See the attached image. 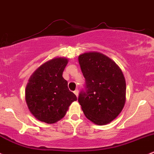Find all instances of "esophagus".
I'll return each instance as SVG.
<instances>
[{"label":"esophagus","instance_id":"1","mask_svg":"<svg viewBox=\"0 0 154 154\" xmlns=\"http://www.w3.org/2000/svg\"><path fill=\"white\" fill-rule=\"evenodd\" d=\"M74 94H75V95L77 96H77H78V95H79V91L77 89V90H75L74 91Z\"/></svg>","mask_w":154,"mask_h":154}]
</instances>
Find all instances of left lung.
<instances>
[{"label": "left lung", "instance_id": "obj_1", "mask_svg": "<svg viewBox=\"0 0 154 154\" xmlns=\"http://www.w3.org/2000/svg\"><path fill=\"white\" fill-rule=\"evenodd\" d=\"M85 79L78 102L85 117L97 125L113 121L126 102V81L119 66L100 52L82 54L78 58Z\"/></svg>", "mask_w": 154, "mask_h": 154}]
</instances>
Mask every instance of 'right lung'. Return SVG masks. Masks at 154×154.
<instances>
[{"mask_svg":"<svg viewBox=\"0 0 154 154\" xmlns=\"http://www.w3.org/2000/svg\"><path fill=\"white\" fill-rule=\"evenodd\" d=\"M68 59L49 60L33 72L25 89V101L30 112L36 119L54 124L64 117L69 105L77 96L69 90L63 72Z\"/></svg>","mask_w":154,"mask_h":154,"instance_id":"1","label":"right lung"}]
</instances>
